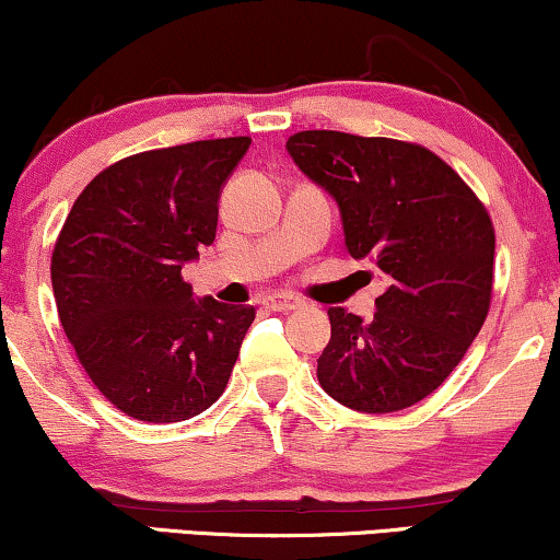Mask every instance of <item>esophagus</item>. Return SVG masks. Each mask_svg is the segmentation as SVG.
<instances>
[{
  "instance_id": "esophagus-1",
  "label": "esophagus",
  "mask_w": 560,
  "mask_h": 560,
  "mask_svg": "<svg viewBox=\"0 0 560 560\" xmlns=\"http://www.w3.org/2000/svg\"><path fill=\"white\" fill-rule=\"evenodd\" d=\"M301 305H303L301 298H295V295H285V293H275V295H267V298H265V308H270V311H282V313H288V311L301 308Z\"/></svg>"
}]
</instances>
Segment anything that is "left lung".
<instances>
[{"instance_id": "1", "label": "left lung", "mask_w": 560, "mask_h": 560, "mask_svg": "<svg viewBox=\"0 0 560 560\" xmlns=\"http://www.w3.org/2000/svg\"><path fill=\"white\" fill-rule=\"evenodd\" d=\"M295 165L339 203L343 242L389 288L370 324L328 308L318 382L357 412H397L439 389L492 303L494 226L477 194L423 144L305 129Z\"/></svg>"}]
</instances>
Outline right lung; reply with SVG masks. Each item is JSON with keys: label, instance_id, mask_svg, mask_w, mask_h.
Masks as SVG:
<instances>
[{"label": "right lung", "instance_id": "obj_1", "mask_svg": "<svg viewBox=\"0 0 560 560\" xmlns=\"http://www.w3.org/2000/svg\"><path fill=\"white\" fill-rule=\"evenodd\" d=\"M249 137L129 155L75 198L50 259L75 357L114 408L180 423L224 393L252 305L196 301L180 267L217 240L219 196Z\"/></svg>", "mask_w": 560, "mask_h": 560}]
</instances>
